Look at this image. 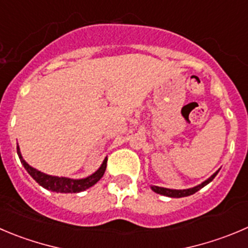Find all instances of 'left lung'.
Segmentation results:
<instances>
[{
  "label": "left lung",
  "instance_id": "left-lung-1",
  "mask_svg": "<svg viewBox=\"0 0 248 248\" xmlns=\"http://www.w3.org/2000/svg\"><path fill=\"white\" fill-rule=\"evenodd\" d=\"M219 171V170H218ZM218 171L213 174L211 178L207 179L206 181H203L202 184L200 185L195 186V187H191V188H185V190H173V188H166V187H159V186H151L153 191L155 193H159V195H163V196H168V197H174V199H180V197H186V196H190V195H193L195 192H197L199 190H201L202 187L207 185V184L211 183L216 175L218 174Z\"/></svg>",
  "mask_w": 248,
  "mask_h": 248
}]
</instances>
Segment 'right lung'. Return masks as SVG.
Listing matches in <instances>:
<instances>
[{"label":"right lung","mask_w":248,"mask_h":248,"mask_svg":"<svg viewBox=\"0 0 248 248\" xmlns=\"http://www.w3.org/2000/svg\"><path fill=\"white\" fill-rule=\"evenodd\" d=\"M16 153L19 155V159L22 162V164L24 166V168L27 169L28 173L30 174L32 179L36 181L39 185H41L42 187L47 188L49 191H53V192H62V193H77L85 191L86 188L91 187V186L95 185L98 180L103 176L106 171V167H107V158H105L103 163L101 164L100 168L93 174V175L87 176L84 179H69V178H63V176H52L47 175V174L42 173V171L37 170V169L32 168L31 166L27 163V162L23 159L22 153H20L19 146H16Z\"/></svg>","instance_id":"add662e5"}]
</instances>
